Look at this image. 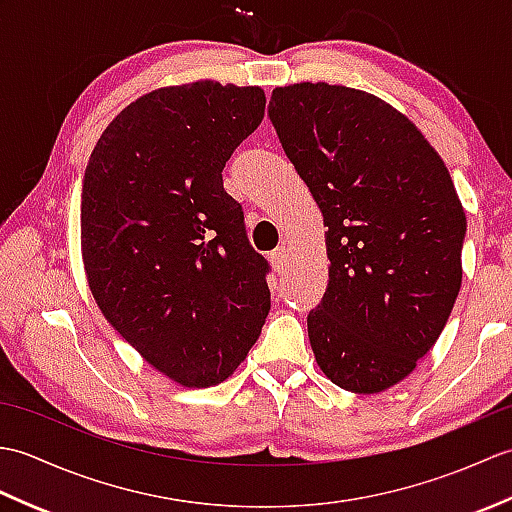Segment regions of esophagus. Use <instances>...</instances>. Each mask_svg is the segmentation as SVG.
<instances>
[{
	"label": "esophagus",
	"instance_id": "obj_1",
	"mask_svg": "<svg viewBox=\"0 0 512 512\" xmlns=\"http://www.w3.org/2000/svg\"><path fill=\"white\" fill-rule=\"evenodd\" d=\"M288 262V248L286 246H277L273 253H270V264H273L275 270H284Z\"/></svg>",
	"mask_w": 512,
	"mask_h": 512
}]
</instances>
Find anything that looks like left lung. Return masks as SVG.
<instances>
[{"label": "left lung", "instance_id": "obj_1", "mask_svg": "<svg viewBox=\"0 0 512 512\" xmlns=\"http://www.w3.org/2000/svg\"><path fill=\"white\" fill-rule=\"evenodd\" d=\"M268 116L328 226L314 358L341 389L378 394L416 369L458 299L466 215L451 173L413 121L363 90L284 85Z\"/></svg>", "mask_w": 512, "mask_h": 512}]
</instances>
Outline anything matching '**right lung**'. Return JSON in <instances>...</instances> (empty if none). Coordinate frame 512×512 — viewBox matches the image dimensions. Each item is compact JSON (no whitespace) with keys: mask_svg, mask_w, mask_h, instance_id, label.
<instances>
[{"mask_svg":"<svg viewBox=\"0 0 512 512\" xmlns=\"http://www.w3.org/2000/svg\"><path fill=\"white\" fill-rule=\"evenodd\" d=\"M259 85H169L129 103L85 167L81 255L112 328L182 387L231 376L270 310L266 259L222 169L264 121Z\"/></svg>","mask_w":512,"mask_h":512,"instance_id":"1","label":"right lung"}]
</instances>
